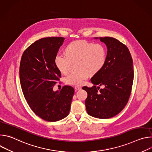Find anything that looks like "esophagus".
Returning <instances> with one entry per match:
<instances>
[{
  "label": "esophagus",
  "mask_w": 152,
  "mask_h": 152,
  "mask_svg": "<svg viewBox=\"0 0 152 152\" xmlns=\"http://www.w3.org/2000/svg\"><path fill=\"white\" fill-rule=\"evenodd\" d=\"M82 88L80 87V86H76L75 87V90L76 91H77V90H80Z\"/></svg>",
  "instance_id": "obj_1"
}]
</instances>
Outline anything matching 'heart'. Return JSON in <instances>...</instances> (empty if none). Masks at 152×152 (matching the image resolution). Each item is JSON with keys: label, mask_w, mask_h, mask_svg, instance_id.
I'll list each match as a JSON object with an SVG mask.
<instances>
[{"label": "heart", "mask_w": 152, "mask_h": 152, "mask_svg": "<svg viewBox=\"0 0 152 152\" xmlns=\"http://www.w3.org/2000/svg\"><path fill=\"white\" fill-rule=\"evenodd\" d=\"M106 58V49L100 43L85 40H77L70 42L66 48V54L58 53L55 64L59 71L67 73L72 62L76 63V72H71L64 79L68 85L79 86L88 77L89 73L94 75L103 67Z\"/></svg>", "instance_id": "b5f03b06"}]
</instances>
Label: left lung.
Masks as SVG:
<instances>
[{"mask_svg": "<svg viewBox=\"0 0 152 152\" xmlns=\"http://www.w3.org/2000/svg\"><path fill=\"white\" fill-rule=\"evenodd\" d=\"M99 39L107 49L105 63L91 79L94 85L82 89L88 94L85 100L88 114L106 119L119 114L128 102L134 76L133 61L127 46L118 39L110 37ZM97 84L103 85L104 88H97Z\"/></svg>", "mask_w": 152, "mask_h": 152, "instance_id": "1", "label": "left lung"}]
</instances>
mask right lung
Returning <instances> with one entry per match:
<instances>
[{
	"instance_id": "1",
	"label": "right lung",
	"mask_w": 152,
	"mask_h": 152,
	"mask_svg": "<svg viewBox=\"0 0 152 152\" xmlns=\"http://www.w3.org/2000/svg\"><path fill=\"white\" fill-rule=\"evenodd\" d=\"M64 39L46 37L35 41L24 51L20 64V84L27 103L37 115L48 121L69 115L75 93L71 86L53 91L61 77L55 58Z\"/></svg>"
}]
</instances>
